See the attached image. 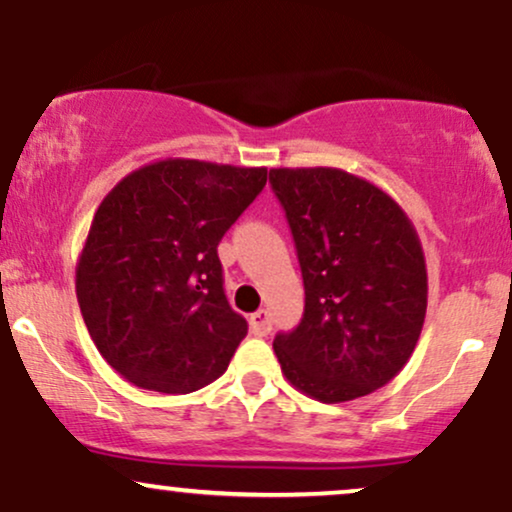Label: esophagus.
Instances as JSON below:
<instances>
[{
    "instance_id": "obj_1",
    "label": "esophagus",
    "mask_w": 512,
    "mask_h": 512,
    "mask_svg": "<svg viewBox=\"0 0 512 512\" xmlns=\"http://www.w3.org/2000/svg\"><path fill=\"white\" fill-rule=\"evenodd\" d=\"M250 330L257 337H267L269 330H272V315H269V310L260 308L257 313L250 315Z\"/></svg>"
}]
</instances>
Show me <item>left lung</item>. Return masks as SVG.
Masks as SVG:
<instances>
[{
    "mask_svg": "<svg viewBox=\"0 0 512 512\" xmlns=\"http://www.w3.org/2000/svg\"><path fill=\"white\" fill-rule=\"evenodd\" d=\"M269 182L305 286L301 325L274 339L281 373L317 402L366 397L407 366L424 327L419 233L385 190L342 168H272Z\"/></svg>",
    "mask_w": 512,
    "mask_h": 512,
    "instance_id": "left-lung-1",
    "label": "left lung"
}]
</instances>
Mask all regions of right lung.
<instances>
[{"instance_id": "right-lung-1", "label": "right lung", "mask_w": 512, "mask_h": 512, "mask_svg": "<svg viewBox=\"0 0 512 512\" xmlns=\"http://www.w3.org/2000/svg\"><path fill=\"white\" fill-rule=\"evenodd\" d=\"M264 182L267 168L161 158L103 197L76 298L96 349L132 385L187 395L228 368L248 322L226 301L216 248Z\"/></svg>"}]
</instances>
